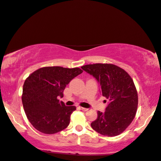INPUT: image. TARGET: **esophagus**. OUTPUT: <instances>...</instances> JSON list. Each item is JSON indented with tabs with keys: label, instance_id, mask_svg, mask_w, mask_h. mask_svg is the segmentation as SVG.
<instances>
[{
	"label": "esophagus",
	"instance_id": "obj_1",
	"mask_svg": "<svg viewBox=\"0 0 161 161\" xmlns=\"http://www.w3.org/2000/svg\"><path fill=\"white\" fill-rule=\"evenodd\" d=\"M79 108L81 110H83V111H87L88 110V109L85 108H82V107H79V108Z\"/></svg>",
	"mask_w": 161,
	"mask_h": 161
}]
</instances>
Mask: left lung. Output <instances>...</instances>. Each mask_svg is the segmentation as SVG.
Returning a JSON list of instances; mask_svg holds the SVG:
<instances>
[{"instance_id":"left-lung-1","label":"left lung","mask_w":161,"mask_h":161,"mask_svg":"<svg viewBox=\"0 0 161 161\" xmlns=\"http://www.w3.org/2000/svg\"><path fill=\"white\" fill-rule=\"evenodd\" d=\"M100 84L102 95L108 100L105 112L91 123L93 130L107 136H115L127 129L136 113L138 94L131 76L113 64L96 63L82 66Z\"/></svg>"}]
</instances>
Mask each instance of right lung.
Masks as SVG:
<instances>
[{
  "label": "right lung",
  "mask_w": 161,
  "mask_h": 161,
  "mask_svg": "<svg viewBox=\"0 0 161 161\" xmlns=\"http://www.w3.org/2000/svg\"><path fill=\"white\" fill-rule=\"evenodd\" d=\"M83 72L80 68L45 67L27 78L23 85L22 102L27 119L43 134H53L69 125L75 106L59 101L67 85Z\"/></svg>",
  "instance_id": "add662e5"
}]
</instances>
